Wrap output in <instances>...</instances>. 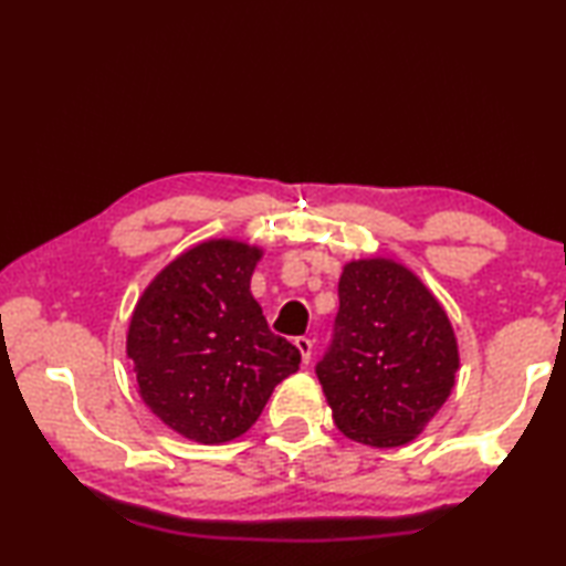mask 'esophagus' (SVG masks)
<instances>
[{"instance_id": "obj_1", "label": "esophagus", "mask_w": 566, "mask_h": 566, "mask_svg": "<svg viewBox=\"0 0 566 566\" xmlns=\"http://www.w3.org/2000/svg\"><path fill=\"white\" fill-rule=\"evenodd\" d=\"M296 344V349H300V354H302V361L304 364H310V359H312V349H314V342L310 339V337H300L294 342Z\"/></svg>"}]
</instances>
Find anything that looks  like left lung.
Masks as SVG:
<instances>
[{
    "label": "left lung",
    "mask_w": 566,
    "mask_h": 566,
    "mask_svg": "<svg viewBox=\"0 0 566 566\" xmlns=\"http://www.w3.org/2000/svg\"><path fill=\"white\" fill-rule=\"evenodd\" d=\"M457 369L452 322L415 272L385 256L344 264L334 337L317 364L344 437L409 444L452 395Z\"/></svg>",
    "instance_id": "8db88e82"
}]
</instances>
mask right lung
<instances>
[{"mask_svg": "<svg viewBox=\"0 0 566 566\" xmlns=\"http://www.w3.org/2000/svg\"><path fill=\"white\" fill-rule=\"evenodd\" d=\"M260 260V247L209 239L169 262L132 312L127 357L139 397L191 442L242 437L300 369V349L270 332L249 292Z\"/></svg>", "mask_w": 566, "mask_h": 566, "instance_id": "1", "label": "right lung"}]
</instances>
